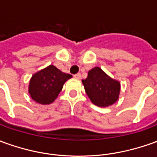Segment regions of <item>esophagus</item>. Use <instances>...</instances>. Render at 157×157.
<instances>
[{
  "instance_id": "esophagus-1",
  "label": "esophagus",
  "mask_w": 157,
  "mask_h": 157,
  "mask_svg": "<svg viewBox=\"0 0 157 157\" xmlns=\"http://www.w3.org/2000/svg\"><path fill=\"white\" fill-rule=\"evenodd\" d=\"M74 78H81V73H77L74 75Z\"/></svg>"
}]
</instances>
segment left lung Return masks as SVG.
<instances>
[{
  "label": "left lung",
  "instance_id": "1",
  "mask_svg": "<svg viewBox=\"0 0 157 157\" xmlns=\"http://www.w3.org/2000/svg\"><path fill=\"white\" fill-rule=\"evenodd\" d=\"M86 94L95 105L108 107L119 98L121 85L109 77L100 67L92 68L88 77L82 80Z\"/></svg>",
  "mask_w": 157,
  "mask_h": 157
}]
</instances>
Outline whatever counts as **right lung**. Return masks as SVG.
<instances>
[{
    "mask_svg": "<svg viewBox=\"0 0 157 157\" xmlns=\"http://www.w3.org/2000/svg\"><path fill=\"white\" fill-rule=\"evenodd\" d=\"M72 77L50 65L31 77L29 93L36 102L50 104L58 97L65 82Z\"/></svg>",
    "mask_w": 157,
    "mask_h": 157,
    "instance_id": "1",
    "label": "right lung"
}]
</instances>
